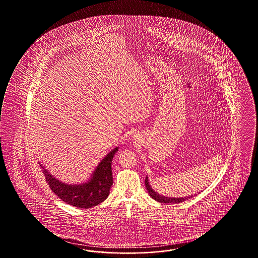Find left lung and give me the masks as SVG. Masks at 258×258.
I'll return each mask as SVG.
<instances>
[{"label": "left lung", "mask_w": 258, "mask_h": 258, "mask_svg": "<svg viewBox=\"0 0 258 258\" xmlns=\"http://www.w3.org/2000/svg\"><path fill=\"white\" fill-rule=\"evenodd\" d=\"M145 184H146V188L150 194V196L152 197L154 200L162 203V204H178V203H182L186 200L192 198V197H185V198H169V197L163 196V195H159L156 192H155L152 187L150 186V183L148 181V177H146L145 179Z\"/></svg>", "instance_id": "left-lung-1"}]
</instances>
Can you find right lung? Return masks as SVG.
<instances>
[{
	"mask_svg": "<svg viewBox=\"0 0 258 258\" xmlns=\"http://www.w3.org/2000/svg\"><path fill=\"white\" fill-rule=\"evenodd\" d=\"M117 151L118 148H115L103 158L87 183L80 185L62 183L42 167L46 182L56 196L70 206L81 208L98 206L109 195V190L113 183L111 162Z\"/></svg>",
	"mask_w": 258,
	"mask_h": 258,
	"instance_id": "obj_1",
	"label": "right lung"
}]
</instances>
